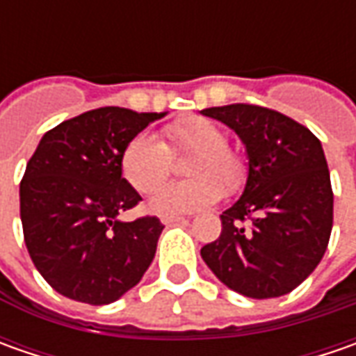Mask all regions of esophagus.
Returning a JSON list of instances; mask_svg holds the SVG:
<instances>
[{
    "mask_svg": "<svg viewBox=\"0 0 356 356\" xmlns=\"http://www.w3.org/2000/svg\"><path fill=\"white\" fill-rule=\"evenodd\" d=\"M186 218H178V216H162V224L164 226H174V224H184Z\"/></svg>",
    "mask_w": 356,
    "mask_h": 356,
    "instance_id": "1",
    "label": "esophagus"
}]
</instances>
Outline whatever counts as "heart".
<instances>
[{"label": "heart", "mask_w": 356, "mask_h": 356, "mask_svg": "<svg viewBox=\"0 0 356 356\" xmlns=\"http://www.w3.org/2000/svg\"><path fill=\"white\" fill-rule=\"evenodd\" d=\"M166 144L150 132H138L120 154V170L136 192L150 194L162 184L172 166L170 154L192 152L184 164L188 180L160 188L148 202L150 212L174 216L210 208L234 196L248 180V162L227 146L222 127L206 117H184L164 129Z\"/></svg>", "instance_id": "b5f03b06"}]
</instances>
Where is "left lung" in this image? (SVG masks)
<instances>
[{"label": "left lung", "mask_w": 356, "mask_h": 356, "mask_svg": "<svg viewBox=\"0 0 356 356\" xmlns=\"http://www.w3.org/2000/svg\"><path fill=\"white\" fill-rule=\"evenodd\" d=\"M245 146L248 180L222 213L220 238L202 248L213 275L238 293L271 299L293 291L325 255L333 190L319 138L277 111L226 104L202 111Z\"/></svg>", "instance_id": "obj_1"}]
</instances>
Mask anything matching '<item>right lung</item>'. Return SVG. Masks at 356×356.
<instances>
[{
  "label": "right lung",
  "instance_id": "add662e5",
  "mask_svg": "<svg viewBox=\"0 0 356 356\" xmlns=\"http://www.w3.org/2000/svg\"><path fill=\"white\" fill-rule=\"evenodd\" d=\"M166 113L103 106L43 134L19 186L27 252L43 280L69 299L108 305L143 280L164 226L122 222L140 196L122 178L130 138Z\"/></svg>",
  "mask_w": 356,
  "mask_h": 356
}]
</instances>
